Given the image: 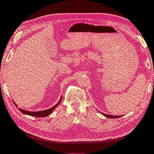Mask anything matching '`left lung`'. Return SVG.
Wrapping results in <instances>:
<instances>
[{
	"mask_svg": "<svg viewBox=\"0 0 154 154\" xmlns=\"http://www.w3.org/2000/svg\"><path fill=\"white\" fill-rule=\"evenodd\" d=\"M102 114L103 115V116H105V117H106V118H120V116H111V115H106V114H105V113H102Z\"/></svg>",
	"mask_w": 154,
	"mask_h": 154,
	"instance_id": "1",
	"label": "left lung"
}]
</instances>
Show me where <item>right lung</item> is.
I'll return each instance as SVG.
<instances>
[{"instance_id":"1","label":"right lung","mask_w":154,"mask_h":154,"mask_svg":"<svg viewBox=\"0 0 154 154\" xmlns=\"http://www.w3.org/2000/svg\"><path fill=\"white\" fill-rule=\"evenodd\" d=\"M62 99V97L60 98V100H59V102L56 104V105L55 106H54L53 107H51L50 109H48V110H45V111H36V112H33V111H25L24 110V109H19V110L22 112V113L24 114H26V115H28V116H35V117H37V118H43V117H46L49 116V114L51 113V112L53 111L54 109H55L57 106H58L60 103L61 100ZM14 103L15 104V105L17 106V105L15 104L14 102Z\"/></svg>"}]
</instances>
